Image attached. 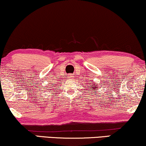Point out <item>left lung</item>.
<instances>
[{"instance_id":"8db88e82","label":"left lung","mask_w":146,"mask_h":146,"mask_svg":"<svg viewBox=\"0 0 146 146\" xmlns=\"http://www.w3.org/2000/svg\"><path fill=\"white\" fill-rule=\"evenodd\" d=\"M98 85H97L96 84H92V87H91L92 91H94V90H97L98 89Z\"/></svg>"}]
</instances>
